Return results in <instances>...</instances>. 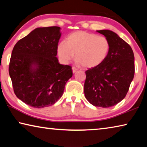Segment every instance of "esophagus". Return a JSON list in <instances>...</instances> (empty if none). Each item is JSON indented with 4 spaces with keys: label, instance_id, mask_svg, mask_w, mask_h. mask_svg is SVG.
I'll return each mask as SVG.
<instances>
[{
    "label": "esophagus",
    "instance_id": "obj_1",
    "mask_svg": "<svg viewBox=\"0 0 147 147\" xmlns=\"http://www.w3.org/2000/svg\"><path fill=\"white\" fill-rule=\"evenodd\" d=\"M72 69H73V73H75L76 72L78 71V69H76L75 67H72Z\"/></svg>",
    "mask_w": 147,
    "mask_h": 147
}]
</instances>
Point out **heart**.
<instances>
[{
    "mask_svg": "<svg viewBox=\"0 0 147 147\" xmlns=\"http://www.w3.org/2000/svg\"><path fill=\"white\" fill-rule=\"evenodd\" d=\"M110 45L106 37L77 31L69 34L65 42L61 41L57 52L62 63H68L75 54L77 62L85 68L98 66L108 55Z\"/></svg>",
    "mask_w": 147,
    "mask_h": 147,
    "instance_id": "b5f03b06",
    "label": "heart"
}]
</instances>
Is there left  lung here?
Returning <instances> with one entry per match:
<instances>
[{
    "mask_svg": "<svg viewBox=\"0 0 147 147\" xmlns=\"http://www.w3.org/2000/svg\"><path fill=\"white\" fill-rule=\"evenodd\" d=\"M108 39L110 49L105 60L86 71L84 93L92 105L102 108L116 105L125 97L135 73L131 47L108 30H97Z\"/></svg>",
    "mask_w": 147,
    "mask_h": 147,
    "instance_id": "left-lung-1",
    "label": "left lung"
}]
</instances>
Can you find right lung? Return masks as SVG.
I'll return each instance as SVG.
<instances>
[{
    "mask_svg": "<svg viewBox=\"0 0 147 147\" xmlns=\"http://www.w3.org/2000/svg\"><path fill=\"white\" fill-rule=\"evenodd\" d=\"M60 28H38L20 39L12 51L9 74L17 97L36 108L51 106L61 98L73 76L70 65L58 63Z\"/></svg>",
    "mask_w": 147,
    "mask_h": 147,
    "instance_id": "obj_1",
    "label": "right lung"
}]
</instances>
